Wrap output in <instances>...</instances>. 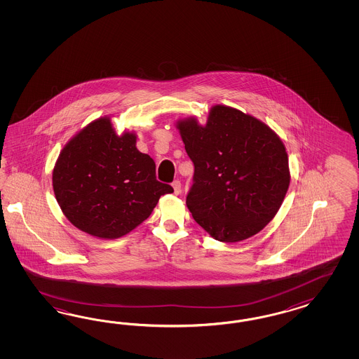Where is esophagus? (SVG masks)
Instances as JSON below:
<instances>
[{"mask_svg":"<svg viewBox=\"0 0 359 359\" xmlns=\"http://www.w3.org/2000/svg\"><path fill=\"white\" fill-rule=\"evenodd\" d=\"M172 188H174L175 195H180L182 192V183L179 180H175L172 183Z\"/></svg>","mask_w":359,"mask_h":359,"instance_id":"esophagus-1","label":"esophagus"}]
</instances>
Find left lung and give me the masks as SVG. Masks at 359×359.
I'll return each instance as SVG.
<instances>
[{
	"label": "left lung",
	"instance_id": "left-lung-1",
	"mask_svg": "<svg viewBox=\"0 0 359 359\" xmlns=\"http://www.w3.org/2000/svg\"><path fill=\"white\" fill-rule=\"evenodd\" d=\"M176 128L195 164L187 207L196 222L221 242L259 233L278 213L291 180L279 135L226 105L212 107L205 125L187 117Z\"/></svg>",
	"mask_w": 359,
	"mask_h": 359
}]
</instances>
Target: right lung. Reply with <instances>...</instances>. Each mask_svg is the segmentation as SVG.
I'll use <instances>...</instances> for the list:
<instances>
[{
	"instance_id": "obj_1",
	"label": "right lung",
	"mask_w": 359,
	"mask_h": 359,
	"mask_svg": "<svg viewBox=\"0 0 359 359\" xmlns=\"http://www.w3.org/2000/svg\"><path fill=\"white\" fill-rule=\"evenodd\" d=\"M137 134L117 135L100 117L67 142L53 171L55 197L68 221L96 238L116 239L151 215L161 196L155 162L137 149Z\"/></svg>"
}]
</instances>
